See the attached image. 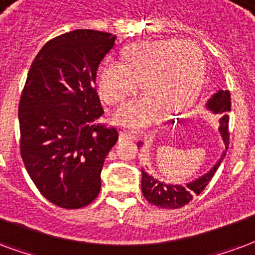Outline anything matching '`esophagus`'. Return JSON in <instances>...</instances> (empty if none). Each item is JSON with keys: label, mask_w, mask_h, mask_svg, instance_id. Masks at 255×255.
Returning <instances> with one entry per match:
<instances>
[{"label": "esophagus", "mask_w": 255, "mask_h": 255, "mask_svg": "<svg viewBox=\"0 0 255 255\" xmlns=\"http://www.w3.org/2000/svg\"><path fill=\"white\" fill-rule=\"evenodd\" d=\"M120 135L122 138H128V140H137V135L134 133H130L128 130H121Z\"/></svg>", "instance_id": "1"}]
</instances>
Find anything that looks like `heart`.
<instances>
[{
	"label": "heart",
	"instance_id": "heart-1",
	"mask_svg": "<svg viewBox=\"0 0 255 255\" xmlns=\"http://www.w3.org/2000/svg\"><path fill=\"white\" fill-rule=\"evenodd\" d=\"M205 59L193 42L153 40L133 46L125 64L109 59L99 74V94L109 105L120 103L138 88L144 96L130 99L114 113L122 126L142 129L153 124L159 109L186 110L201 91Z\"/></svg>",
	"mask_w": 255,
	"mask_h": 255
}]
</instances>
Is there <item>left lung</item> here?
<instances>
[{
	"mask_svg": "<svg viewBox=\"0 0 255 255\" xmlns=\"http://www.w3.org/2000/svg\"><path fill=\"white\" fill-rule=\"evenodd\" d=\"M206 109L212 111L213 114L222 115L220 121H219L220 122L219 130H220V134H222L224 146H226V149L223 150L222 157L219 159L215 166L212 167L211 171L206 172L205 175L200 176V178L189 182L186 185H170V183L157 181L156 178L149 175L148 172L141 168V174H142L141 190H142V194L146 198V201L152 205L164 208V209H178V208L187 205L193 200V197L198 196L208 186V183L213 178L222 160L226 157V152L228 149V144H230V133H228V121H230L228 113L231 111L230 91L220 89L215 95H212V98L206 103ZM141 144L142 142H138V146Z\"/></svg>",
	"mask_w": 255,
	"mask_h": 255,
	"instance_id": "8db88e82",
	"label": "left lung"
}]
</instances>
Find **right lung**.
I'll return each instance as SVG.
<instances>
[{
	"label": "right lung",
	"instance_id": "1",
	"mask_svg": "<svg viewBox=\"0 0 255 255\" xmlns=\"http://www.w3.org/2000/svg\"><path fill=\"white\" fill-rule=\"evenodd\" d=\"M117 36L77 29L44 44L18 105L20 153L31 179L54 205L79 209L100 191L106 156L118 140L95 88L98 66Z\"/></svg>",
	"mask_w": 255,
	"mask_h": 255
}]
</instances>
